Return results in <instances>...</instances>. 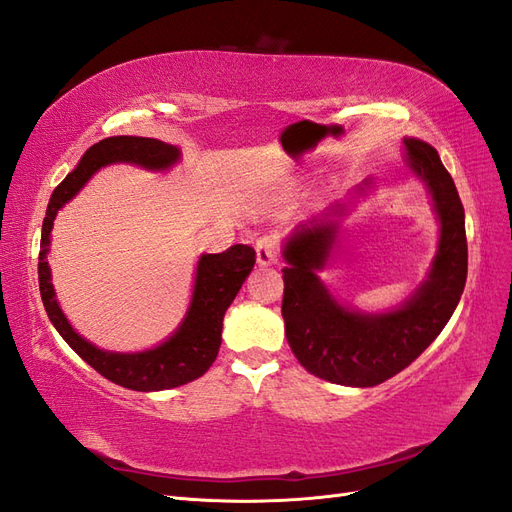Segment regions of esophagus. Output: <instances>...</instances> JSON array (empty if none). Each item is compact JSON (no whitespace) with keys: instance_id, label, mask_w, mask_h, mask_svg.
<instances>
[{"instance_id":"34e87169","label":"esophagus","mask_w":512,"mask_h":512,"mask_svg":"<svg viewBox=\"0 0 512 512\" xmlns=\"http://www.w3.org/2000/svg\"><path fill=\"white\" fill-rule=\"evenodd\" d=\"M256 260L260 267H269L275 265L277 260H280V241L271 235L260 237L256 241Z\"/></svg>"}]
</instances>
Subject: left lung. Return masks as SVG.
Returning <instances> with one entry per match:
<instances>
[{
    "label": "left lung",
    "instance_id": "8db88e82",
    "mask_svg": "<svg viewBox=\"0 0 512 512\" xmlns=\"http://www.w3.org/2000/svg\"><path fill=\"white\" fill-rule=\"evenodd\" d=\"M410 173L425 183L440 222V241L427 280L391 312L369 314L339 303L318 277L327 267L346 205L294 228L284 243L286 339L299 363L322 380L344 386H376L406 369L451 320L468 277L466 213L455 181L438 151L404 138ZM374 181L365 179L356 194Z\"/></svg>",
    "mask_w": 512,
    "mask_h": 512
}]
</instances>
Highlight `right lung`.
<instances>
[{"label": "right lung", "instance_id": "add662e5", "mask_svg": "<svg viewBox=\"0 0 512 512\" xmlns=\"http://www.w3.org/2000/svg\"><path fill=\"white\" fill-rule=\"evenodd\" d=\"M181 160V151L156 138L143 136H111L91 145L72 173L61 181L51 203L46 207L42 224L38 282L46 314L66 344L94 367L98 374L123 389L132 391H164L200 378L213 365L222 344V322L226 309L235 301L245 277L256 262L254 247L237 243L222 254H203L198 258L192 301L185 318L160 346L143 352H111L94 346L72 329L61 312L51 284V267L46 254L51 250V230L57 211L81 192L83 185L108 164H136L147 170H168Z\"/></svg>", "mask_w": 512, "mask_h": 512}]
</instances>
